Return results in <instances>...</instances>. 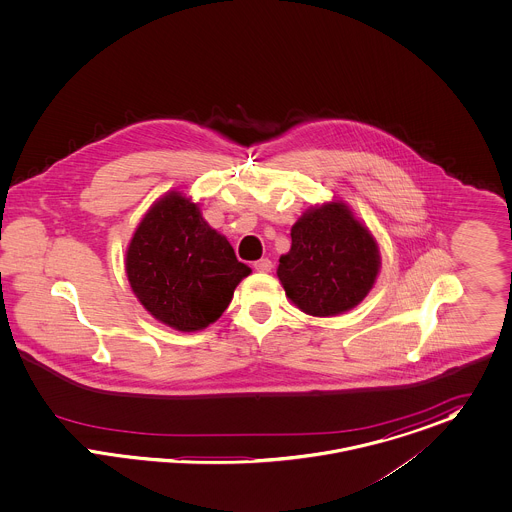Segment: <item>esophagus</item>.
<instances>
[{"instance_id":"obj_1","label":"esophagus","mask_w":512,"mask_h":512,"mask_svg":"<svg viewBox=\"0 0 512 512\" xmlns=\"http://www.w3.org/2000/svg\"><path fill=\"white\" fill-rule=\"evenodd\" d=\"M253 267H255V271H259V273H269V271L273 269V263H271V259H259V261L253 263Z\"/></svg>"}]
</instances>
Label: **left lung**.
<instances>
[{"instance_id":"8db88e82","label":"left lung","mask_w":512,"mask_h":512,"mask_svg":"<svg viewBox=\"0 0 512 512\" xmlns=\"http://www.w3.org/2000/svg\"><path fill=\"white\" fill-rule=\"evenodd\" d=\"M292 245L277 277L290 302L318 318L355 308L381 269L379 245L341 200L306 210L290 229Z\"/></svg>"}]
</instances>
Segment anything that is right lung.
<instances>
[{"mask_svg": "<svg viewBox=\"0 0 512 512\" xmlns=\"http://www.w3.org/2000/svg\"><path fill=\"white\" fill-rule=\"evenodd\" d=\"M125 273L153 318L178 332H198L224 314L235 286L251 269L237 261L228 239L208 226L200 206L172 190L135 229Z\"/></svg>", "mask_w": 512, "mask_h": 512, "instance_id": "1", "label": "right lung"}]
</instances>
